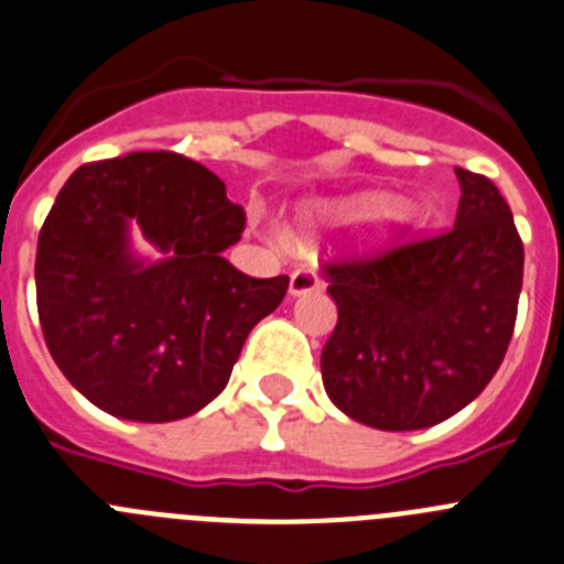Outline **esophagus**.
Listing matches in <instances>:
<instances>
[{
  "mask_svg": "<svg viewBox=\"0 0 564 564\" xmlns=\"http://www.w3.org/2000/svg\"><path fill=\"white\" fill-rule=\"evenodd\" d=\"M319 286H323V278H319L317 270H312V267H300V270H294L292 278H289V294H292V297L317 292Z\"/></svg>",
  "mask_w": 564,
  "mask_h": 564,
  "instance_id": "1",
  "label": "esophagus"
}]
</instances>
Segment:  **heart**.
I'll return each mask as SVG.
<instances>
[{"label": "heart", "mask_w": 564, "mask_h": 564, "mask_svg": "<svg viewBox=\"0 0 564 564\" xmlns=\"http://www.w3.org/2000/svg\"><path fill=\"white\" fill-rule=\"evenodd\" d=\"M300 219L308 234H317V230L347 234V230L365 228L372 223V234L378 241L394 239L406 225V217L401 210H392V199L383 194H361V197L339 199V203L308 205Z\"/></svg>", "instance_id": "1"}]
</instances>
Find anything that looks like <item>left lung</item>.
<instances>
[{
    "mask_svg": "<svg viewBox=\"0 0 564 564\" xmlns=\"http://www.w3.org/2000/svg\"><path fill=\"white\" fill-rule=\"evenodd\" d=\"M456 225L323 267L336 328L323 347L330 401L370 429L414 431L476 401L507 356L523 286V241L507 199L456 170Z\"/></svg>",
    "mask_w": 564,
    "mask_h": 564,
    "instance_id": "left-lung-1",
    "label": "left lung"
}]
</instances>
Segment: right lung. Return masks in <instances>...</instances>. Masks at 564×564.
Returning <instances> with one entry per match:
<instances>
[{"label": "right lung", "mask_w": 564, "mask_h": 564, "mask_svg": "<svg viewBox=\"0 0 564 564\" xmlns=\"http://www.w3.org/2000/svg\"><path fill=\"white\" fill-rule=\"evenodd\" d=\"M164 252L129 250V228ZM245 210L203 163L130 152L86 163L39 236L35 300L52 359L94 406L172 423L210 403L289 278H250L225 261Z\"/></svg>", "instance_id": "right-lung-1"}]
</instances>
